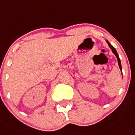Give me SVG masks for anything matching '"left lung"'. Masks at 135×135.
Here are the masks:
<instances>
[{"label": "left lung", "mask_w": 135, "mask_h": 135, "mask_svg": "<svg viewBox=\"0 0 135 135\" xmlns=\"http://www.w3.org/2000/svg\"><path fill=\"white\" fill-rule=\"evenodd\" d=\"M106 42H107L108 45H109V47H110V49H111V50H112V52H113V53L114 54V55H115V56H116V57H117V60H118V65H119V68H120V71H121V73H122V66H121V62H120V58H119V55H118V53H117V50H116V49H114V46H113V45H110V42H109V41H107V40H106ZM122 77H123V73H122Z\"/></svg>", "instance_id": "8db88e82"}]
</instances>
